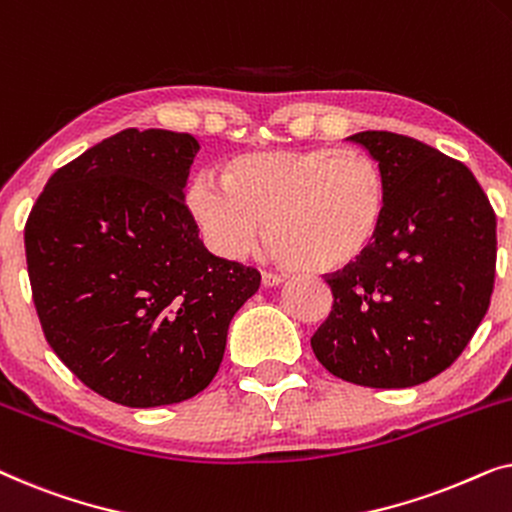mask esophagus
I'll return each instance as SVG.
<instances>
[{"label":"esophagus","instance_id":"esophagus-1","mask_svg":"<svg viewBox=\"0 0 512 512\" xmlns=\"http://www.w3.org/2000/svg\"><path fill=\"white\" fill-rule=\"evenodd\" d=\"M261 282H263V286H279V284H284V275H275V272H263Z\"/></svg>","mask_w":512,"mask_h":512}]
</instances>
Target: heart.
Segmentation results:
<instances>
[{
    "instance_id": "obj_1",
    "label": "heart",
    "mask_w": 512,
    "mask_h": 512,
    "mask_svg": "<svg viewBox=\"0 0 512 512\" xmlns=\"http://www.w3.org/2000/svg\"><path fill=\"white\" fill-rule=\"evenodd\" d=\"M184 205L216 254L247 256L268 219L272 256L328 272L373 244L387 212V184L380 165L361 151L270 149L228 160L223 181L198 174Z\"/></svg>"
}]
</instances>
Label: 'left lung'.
I'll use <instances>...</instances> for the list:
<instances>
[{"instance_id": "1", "label": "left lung", "mask_w": 512, "mask_h": 512, "mask_svg": "<svg viewBox=\"0 0 512 512\" xmlns=\"http://www.w3.org/2000/svg\"><path fill=\"white\" fill-rule=\"evenodd\" d=\"M377 160L387 212L366 254L326 279L331 314L312 335L321 366L373 389L429 382L487 314L496 214L464 163L387 130L347 137Z\"/></svg>"}]
</instances>
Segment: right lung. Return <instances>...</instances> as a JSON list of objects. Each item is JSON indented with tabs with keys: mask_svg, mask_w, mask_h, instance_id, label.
Segmentation results:
<instances>
[{
	"mask_svg": "<svg viewBox=\"0 0 512 512\" xmlns=\"http://www.w3.org/2000/svg\"><path fill=\"white\" fill-rule=\"evenodd\" d=\"M198 139L121 130L48 179L25 226L48 345L128 408L193 398L214 380L235 312L261 275L209 254L184 205Z\"/></svg>",
	"mask_w": 512,
	"mask_h": 512,
	"instance_id": "1",
	"label": "right lung"
}]
</instances>
